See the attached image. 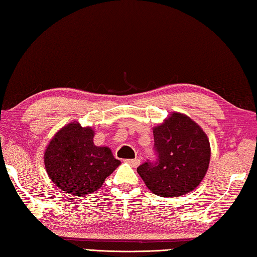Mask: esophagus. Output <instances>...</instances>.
<instances>
[{"label": "esophagus", "instance_id": "obj_1", "mask_svg": "<svg viewBox=\"0 0 257 257\" xmlns=\"http://www.w3.org/2000/svg\"><path fill=\"white\" fill-rule=\"evenodd\" d=\"M125 162H126L128 165H131V166H132V167H138L139 165L141 164V161H140L139 158H134V159H126V161H125Z\"/></svg>", "mask_w": 257, "mask_h": 257}]
</instances>
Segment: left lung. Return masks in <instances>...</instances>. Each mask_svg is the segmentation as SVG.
<instances>
[{
	"instance_id": "8db88e82",
	"label": "left lung",
	"mask_w": 257,
	"mask_h": 257,
	"mask_svg": "<svg viewBox=\"0 0 257 257\" xmlns=\"http://www.w3.org/2000/svg\"><path fill=\"white\" fill-rule=\"evenodd\" d=\"M156 162L142 164L138 173L148 189L164 198L192 191L209 167L211 150L207 134L185 114L174 112L153 130Z\"/></svg>"
}]
</instances>
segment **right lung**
<instances>
[{"label":"right lung","mask_w":257,"mask_h":257,"mask_svg":"<svg viewBox=\"0 0 257 257\" xmlns=\"http://www.w3.org/2000/svg\"><path fill=\"white\" fill-rule=\"evenodd\" d=\"M94 131L78 122L59 130L45 151L49 178L70 196H87L103 185L121 162L109 147L95 146Z\"/></svg>","instance_id":"1"}]
</instances>
